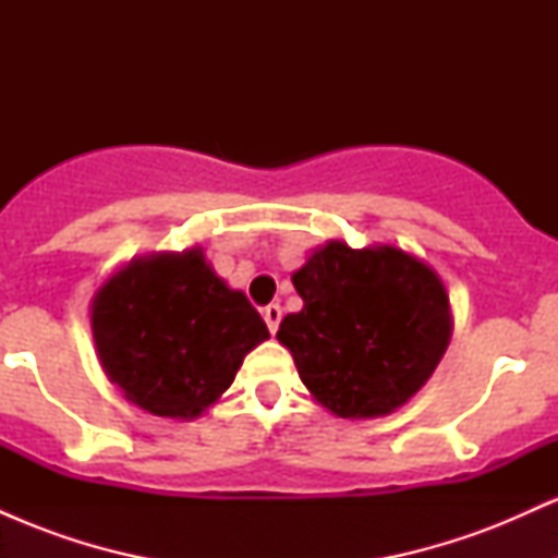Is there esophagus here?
Segmentation results:
<instances>
[{"label": "esophagus", "mask_w": 558, "mask_h": 558, "mask_svg": "<svg viewBox=\"0 0 558 558\" xmlns=\"http://www.w3.org/2000/svg\"><path fill=\"white\" fill-rule=\"evenodd\" d=\"M262 317H265V323H267V328H270V332H275V330H278V325H280V317H283V310H280L278 304H267L265 310H262Z\"/></svg>", "instance_id": "esophagus-1"}]
</instances>
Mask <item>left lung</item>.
Instances as JSON below:
<instances>
[{
  "label": "left lung",
  "mask_w": 558,
  "mask_h": 558,
  "mask_svg": "<svg viewBox=\"0 0 558 558\" xmlns=\"http://www.w3.org/2000/svg\"><path fill=\"white\" fill-rule=\"evenodd\" d=\"M293 286L304 310L278 341L310 393L336 417L396 412L430 380L451 341V304L433 267L396 246L328 241Z\"/></svg>",
  "instance_id": "8db88e82"
}]
</instances>
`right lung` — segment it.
<instances>
[{
	"label": "right lung",
	"instance_id": "right-lung-1",
	"mask_svg": "<svg viewBox=\"0 0 558 558\" xmlns=\"http://www.w3.org/2000/svg\"><path fill=\"white\" fill-rule=\"evenodd\" d=\"M92 332L101 367L144 412L194 420L230 388L265 319L226 286L202 248L131 259L96 291Z\"/></svg>",
	"mask_w": 558,
	"mask_h": 558
}]
</instances>
